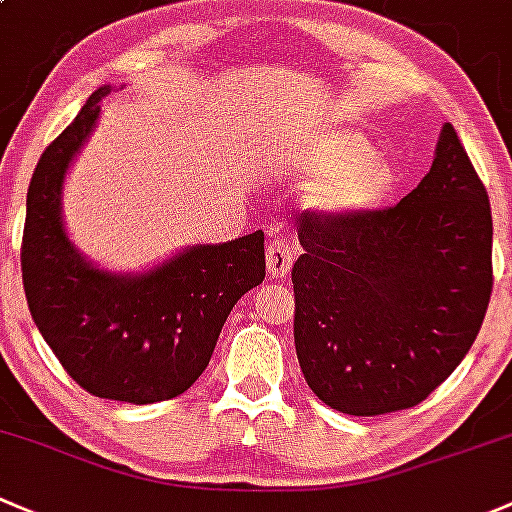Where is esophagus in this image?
Here are the masks:
<instances>
[{
    "mask_svg": "<svg viewBox=\"0 0 512 512\" xmlns=\"http://www.w3.org/2000/svg\"><path fill=\"white\" fill-rule=\"evenodd\" d=\"M293 249L288 239H273L266 249V268L271 278H286L293 266Z\"/></svg>",
    "mask_w": 512,
    "mask_h": 512,
    "instance_id": "esophagus-1",
    "label": "esophagus"
}]
</instances>
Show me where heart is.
<instances>
[{
  "mask_svg": "<svg viewBox=\"0 0 512 512\" xmlns=\"http://www.w3.org/2000/svg\"><path fill=\"white\" fill-rule=\"evenodd\" d=\"M295 170L313 175L310 204L330 217H355L377 207L392 189V165L372 155L360 133H328L291 157Z\"/></svg>",
  "mask_w": 512,
  "mask_h": 512,
  "instance_id": "obj_1",
  "label": "heart"
}]
</instances>
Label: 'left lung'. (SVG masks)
Here are the masks:
<instances>
[{
    "mask_svg": "<svg viewBox=\"0 0 512 512\" xmlns=\"http://www.w3.org/2000/svg\"><path fill=\"white\" fill-rule=\"evenodd\" d=\"M298 224L293 337L315 397L352 416L424 402L471 350L493 291L491 202L453 125L399 204Z\"/></svg>",
    "mask_w": 512,
    "mask_h": 512,
    "instance_id": "1",
    "label": "left lung"
}]
</instances>
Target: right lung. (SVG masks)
<instances>
[{
  "label": "right lung",
  "instance_id": "add662e5",
  "mask_svg": "<svg viewBox=\"0 0 512 512\" xmlns=\"http://www.w3.org/2000/svg\"><path fill=\"white\" fill-rule=\"evenodd\" d=\"M108 91L98 88L41 152L26 192L21 281L36 328L78 387L115 402H165L207 370L236 300L266 276L263 231L194 246L133 278L83 261L63 231L61 184Z\"/></svg>",
  "mask_w": 512,
  "mask_h": 512
}]
</instances>
